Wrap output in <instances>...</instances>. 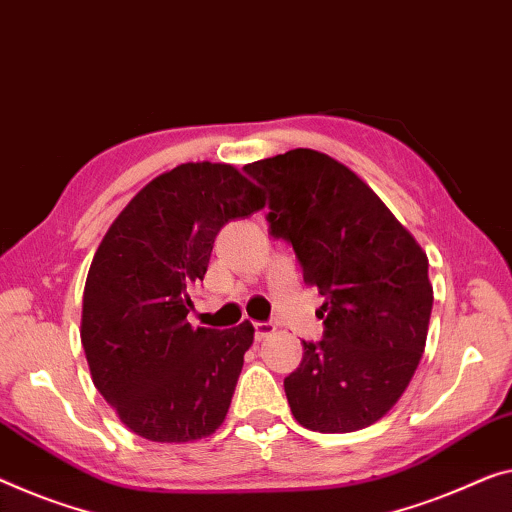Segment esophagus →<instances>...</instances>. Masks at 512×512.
<instances>
[{"label": "esophagus", "instance_id": "1", "mask_svg": "<svg viewBox=\"0 0 512 512\" xmlns=\"http://www.w3.org/2000/svg\"><path fill=\"white\" fill-rule=\"evenodd\" d=\"M276 331V324L271 322H255V340H264Z\"/></svg>", "mask_w": 512, "mask_h": 512}]
</instances>
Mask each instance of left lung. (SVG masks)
Segmentation results:
<instances>
[{
  "mask_svg": "<svg viewBox=\"0 0 512 512\" xmlns=\"http://www.w3.org/2000/svg\"><path fill=\"white\" fill-rule=\"evenodd\" d=\"M269 190V227L292 243L303 282L324 296V338L285 377L303 427L363 430L384 418L421 363L432 312L427 255L375 190L315 149L243 167Z\"/></svg>",
  "mask_w": 512,
  "mask_h": 512,
  "instance_id": "obj_1",
  "label": "left lung"
}]
</instances>
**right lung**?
<instances>
[{"label": "right lung", "mask_w": 512, "mask_h": 512, "mask_svg": "<svg viewBox=\"0 0 512 512\" xmlns=\"http://www.w3.org/2000/svg\"><path fill=\"white\" fill-rule=\"evenodd\" d=\"M264 204L234 165L183 163L151 179L105 232L80 338L98 393L142 439L186 444L223 425L255 329L190 326V289L220 227Z\"/></svg>", "instance_id": "add662e5"}]
</instances>
